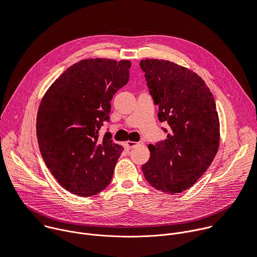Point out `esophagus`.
Returning <instances> with one entry per match:
<instances>
[{
  "label": "esophagus",
  "instance_id": "esophagus-1",
  "mask_svg": "<svg viewBox=\"0 0 257 257\" xmlns=\"http://www.w3.org/2000/svg\"><path fill=\"white\" fill-rule=\"evenodd\" d=\"M144 143L143 142H132V141H127L126 142V146L130 148V149H134L136 148L137 146H141L143 145Z\"/></svg>",
  "mask_w": 257,
  "mask_h": 257
}]
</instances>
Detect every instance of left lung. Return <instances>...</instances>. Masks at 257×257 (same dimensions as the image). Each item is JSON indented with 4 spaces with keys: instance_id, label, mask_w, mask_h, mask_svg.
Instances as JSON below:
<instances>
[{
    "instance_id": "left-lung-1",
    "label": "left lung",
    "mask_w": 257,
    "mask_h": 257,
    "mask_svg": "<svg viewBox=\"0 0 257 257\" xmlns=\"http://www.w3.org/2000/svg\"><path fill=\"white\" fill-rule=\"evenodd\" d=\"M141 68L159 119L170 128L167 139L150 145L142 170L146 180L164 193L192 187L213 162L219 147V117L212 92L195 72L168 60L145 59Z\"/></svg>"
}]
</instances>
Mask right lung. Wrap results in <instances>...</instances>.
<instances>
[{
    "instance_id": "add662e5",
    "label": "right lung",
    "mask_w": 257,
    "mask_h": 257,
    "mask_svg": "<svg viewBox=\"0 0 257 257\" xmlns=\"http://www.w3.org/2000/svg\"><path fill=\"white\" fill-rule=\"evenodd\" d=\"M131 61L85 59L67 68L43 96L37 114L42 158L58 183L80 197L93 196L111 181L123 148L110 133V100L130 78Z\"/></svg>"
}]
</instances>
